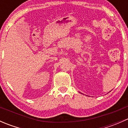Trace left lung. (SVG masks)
Listing matches in <instances>:
<instances>
[{"label":"left lung","instance_id":"obj_1","mask_svg":"<svg viewBox=\"0 0 128 128\" xmlns=\"http://www.w3.org/2000/svg\"><path fill=\"white\" fill-rule=\"evenodd\" d=\"M80 94H82V93H80Z\"/></svg>","mask_w":128,"mask_h":128}]
</instances>
